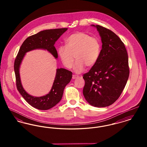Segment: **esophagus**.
I'll use <instances>...</instances> for the list:
<instances>
[{
	"mask_svg": "<svg viewBox=\"0 0 147 147\" xmlns=\"http://www.w3.org/2000/svg\"><path fill=\"white\" fill-rule=\"evenodd\" d=\"M78 76H76V75H73V76H72V78L73 79H76L77 78H78Z\"/></svg>",
	"mask_w": 147,
	"mask_h": 147,
	"instance_id": "obj_1",
	"label": "esophagus"
}]
</instances>
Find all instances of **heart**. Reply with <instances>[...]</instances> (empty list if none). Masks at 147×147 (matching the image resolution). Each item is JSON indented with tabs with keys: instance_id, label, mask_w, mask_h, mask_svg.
<instances>
[{
	"instance_id": "heart-1",
	"label": "heart",
	"mask_w": 147,
	"mask_h": 147,
	"mask_svg": "<svg viewBox=\"0 0 147 147\" xmlns=\"http://www.w3.org/2000/svg\"><path fill=\"white\" fill-rule=\"evenodd\" d=\"M66 45L58 47L59 57L64 67L70 69L75 57L77 59L74 70L79 73L85 67H91L98 62L101 51V43L96 37L84 32H77L65 40Z\"/></svg>"
}]
</instances>
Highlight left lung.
<instances>
[{"label": "left lung", "mask_w": 147, "mask_h": 147, "mask_svg": "<svg viewBox=\"0 0 147 147\" xmlns=\"http://www.w3.org/2000/svg\"><path fill=\"white\" fill-rule=\"evenodd\" d=\"M101 38L102 49L98 62L84 74L83 95L93 106L112 105L120 96L128 80V57L124 43L109 29L92 25Z\"/></svg>", "instance_id": "8db88e82"}]
</instances>
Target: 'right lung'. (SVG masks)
<instances>
[{
	"label": "right lung",
	"instance_id": "obj_1",
	"mask_svg": "<svg viewBox=\"0 0 147 147\" xmlns=\"http://www.w3.org/2000/svg\"><path fill=\"white\" fill-rule=\"evenodd\" d=\"M67 29L62 28L46 30L29 36L22 44L15 59L14 71L17 89L28 104L37 109L49 110L61 101L65 86L71 80L72 72L64 68L57 69L56 77L49 93L43 96L35 97L29 95L22 87L19 73L20 64L25 53L35 49H46L57 58L58 53L54 45Z\"/></svg>",
	"mask_w": 147,
	"mask_h": 147
}]
</instances>
